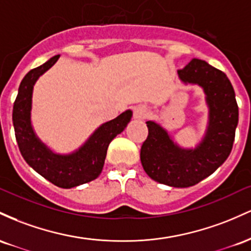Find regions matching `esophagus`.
Instances as JSON below:
<instances>
[{"instance_id":"esophagus-1","label":"esophagus","mask_w":251,"mask_h":251,"mask_svg":"<svg viewBox=\"0 0 251 251\" xmlns=\"http://www.w3.org/2000/svg\"><path fill=\"white\" fill-rule=\"evenodd\" d=\"M148 115V109L145 105H137L134 108V118L136 120H143V118L147 117Z\"/></svg>"}]
</instances>
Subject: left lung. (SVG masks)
Wrapping results in <instances>:
<instances>
[{
    "mask_svg": "<svg viewBox=\"0 0 251 251\" xmlns=\"http://www.w3.org/2000/svg\"><path fill=\"white\" fill-rule=\"evenodd\" d=\"M184 83L198 84L206 95L209 126L199 146L180 148L167 131L148 121V136L141 147V163L151 179L173 187H190L211 176L230 155L238 123L235 91L221 70L192 59L178 71Z\"/></svg>",
    "mask_w": 251,
    "mask_h": 251,
    "instance_id": "obj_1",
    "label": "left lung"
}]
</instances>
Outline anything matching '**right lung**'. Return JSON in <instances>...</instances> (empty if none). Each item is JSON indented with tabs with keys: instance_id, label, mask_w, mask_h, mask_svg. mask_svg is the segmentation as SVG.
I'll return each mask as SVG.
<instances>
[{
	"instance_id": "1",
	"label": "right lung",
	"mask_w": 251,
	"mask_h": 251,
	"mask_svg": "<svg viewBox=\"0 0 251 251\" xmlns=\"http://www.w3.org/2000/svg\"><path fill=\"white\" fill-rule=\"evenodd\" d=\"M60 55H54L41 66L30 70L19 86L13 106V125L19 149L26 162L55 186L75 187L92 181L103 170L109 143L125 130L133 112L126 110L112 121L104 123L75 153L59 155L36 137L30 125L32 94L35 81L50 69Z\"/></svg>"
}]
</instances>
